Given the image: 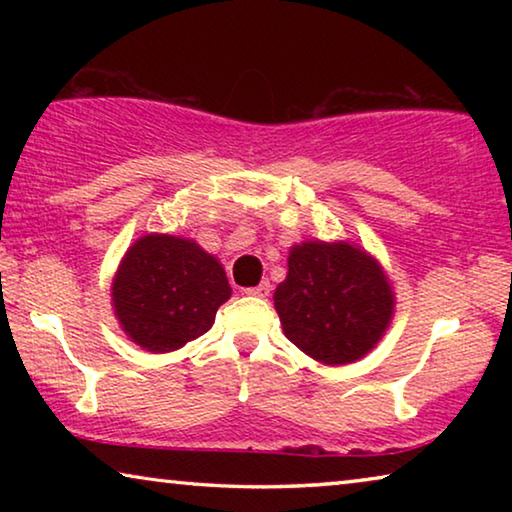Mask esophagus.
I'll return each instance as SVG.
<instances>
[{
  "label": "esophagus",
  "instance_id": "1",
  "mask_svg": "<svg viewBox=\"0 0 512 512\" xmlns=\"http://www.w3.org/2000/svg\"><path fill=\"white\" fill-rule=\"evenodd\" d=\"M246 296H255V298H266L268 293H271V282L264 280L262 284H257V287H250V289H244Z\"/></svg>",
  "mask_w": 512,
  "mask_h": 512
}]
</instances>
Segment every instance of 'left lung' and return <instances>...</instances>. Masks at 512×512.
I'll list each match as a JSON object with an SVG mask.
<instances>
[{
    "label": "left lung",
    "instance_id": "left-lung-1",
    "mask_svg": "<svg viewBox=\"0 0 512 512\" xmlns=\"http://www.w3.org/2000/svg\"><path fill=\"white\" fill-rule=\"evenodd\" d=\"M273 293L284 336L325 366H348L377 348L395 314L384 266L354 241L309 239L289 250Z\"/></svg>",
    "mask_w": 512,
    "mask_h": 512
}]
</instances>
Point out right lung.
Instances as JSON below:
<instances>
[{
  "instance_id": "right-lung-1",
  "label": "right lung",
  "mask_w": 512,
  "mask_h": 512,
  "mask_svg": "<svg viewBox=\"0 0 512 512\" xmlns=\"http://www.w3.org/2000/svg\"><path fill=\"white\" fill-rule=\"evenodd\" d=\"M112 309L124 334L142 350H180L214 325L232 296L219 257L194 239L151 232L135 239L112 277Z\"/></svg>"
}]
</instances>
